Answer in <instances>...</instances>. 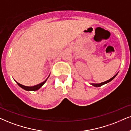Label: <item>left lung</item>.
<instances>
[{
	"instance_id": "left-lung-1",
	"label": "left lung",
	"mask_w": 131,
	"mask_h": 131,
	"mask_svg": "<svg viewBox=\"0 0 131 131\" xmlns=\"http://www.w3.org/2000/svg\"><path fill=\"white\" fill-rule=\"evenodd\" d=\"M117 74H118V73L116 74V75H115V76H114V77H113L112 78H111V79H109V80L103 82V83H100V84H94V83H92V84H92V85H93V86H94V87H100V86H101V85H103L105 84H107V83H109V82L111 81H112V80H114V79L115 78L116 76L117 75Z\"/></svg>"
}]
</instances>
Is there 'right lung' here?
<instances>
[{
    "instance_id": "obj_1",
    "label": "right lung",
    "mask_w": 131,
    "mask_h": 131,
    "mask_svg": "<svg viewBox=\"0 0 131 131\" xmlns=\"http://www.w3.org/2000/svg\"><path fill=\"white\" fill-rule=\"evenodd\" d=\"M49 76H50V75H49ZM49 76H48V77H49ZM48 78H47L46 80L44 81H43L42 83L39 84H38V85H34V86H31V87L25 86V85H22V84H19V83H17V82L16 81H15L16 82V83H17V84H18V85H19V86L21 88H22V89H24V90H27V91H36V90H38V89H39L41 88V87L42 86V85H43V84H44L45 83H46V82L47 81V80Z\"/></svg>"
}]
</instances>
